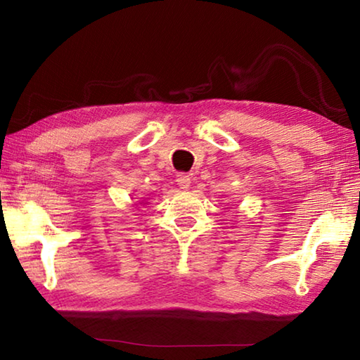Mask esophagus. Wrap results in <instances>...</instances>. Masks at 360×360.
I'll return each instance as SVG.
<instances>
[{"mask_svg": "<svg viewBox=\"0 0 360 360\" xmlns=\"http://www.w3.org/2000/svg\"><path fill=\"white\" fill-rule=\"evenodd\" d=\"M178 186L181 187V188H184V191H187L188 187H191V176H187V174H184V173H181V174H178Z\"/></svg>", "mask_w": 360, "mask_h": 360, "instance_id": "obj_1", "label": "esophagus"}]
</instances>
